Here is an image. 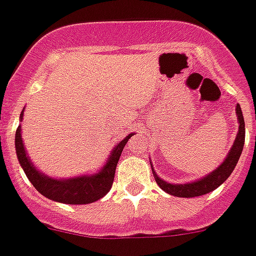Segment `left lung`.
Returning a JSON list of instances; mask_svg holds the SVG:
<instances>
[{
    "label": "left lung",
    "mask_w": 256,
    "mask_h": 256,
    "mask_svg": "<svg viewBox=\"0 0 256 256\" xmlns=\"http://www.w3.org/2000/svg\"><path fill=\"white\" fill-rule=\"evenodd\" d=\"M236 114H238V119H239V132L236 136V140L234 142L232 148L228 152L226 160L221 163V166L218 167L214 172H211L210 174H208L204 178L198 180L196 182H192V184H167L163 180H160V177L156 174V172H153L156 177V182L158 184V186L163 190L167 194H172V196L177 197H196L201 196V194H206L208 192L214 191V190L218 188L221 184L226 181L228 178V176L231 174V172L235 168L236 163L239 160L240 154L242 152V147H244L245 143V122L244 116H242V108H240L239 104H236Z\"/></svg>",
    "instance_id": "obj_1"
}]
</instances>
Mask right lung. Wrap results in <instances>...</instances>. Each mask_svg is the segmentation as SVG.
I'll list each match as a JSON object with an SVG mask.
<instances>
[{
    "label": "right lung",
    "mask_w": 256,
    "mask_h": 256,
    "mask_svg": "<svg viewBox=\"0 0 256 256\" xmlns=\"http://www.w3.org/2000/svg\"><path fill=\"white\" fill-rule=\"evenodd\" d=\"M20 118H22V113H21ZM130 137H132V134H130L126 138H124L122 142L118 143V146L112 152L104 168L99 174H93V176L62 180V181L50 178V177L40 174L32 166V163L30 162L28 157L26 156L25 148H24L20 126H17L16 130L14 146H16L17 158L20 160L21 167L24 168L26 176L30 180L32 186L41 194L52 200V201H58V202L62 204L85 205V204L96 202V201H98L99 198H102V197L108 194L114 181L116 163H118L124 146L126 144Z\"/></svg>",
    "instance_id": "1"
}]
</instances>
